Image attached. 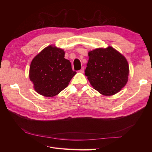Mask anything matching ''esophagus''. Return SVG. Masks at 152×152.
<instances>
[{
    "label": "esophagus",
    "mask_w": 152,
    "mask_h": 152,
    "mask_svg": "<svg viewBox=\"0 0 152 152\" xmlns=\"http://www.w3.org/2000/svg\"><path fill=\"white\" fill-rule=\"evenodd\" d=\"M84 67H82V69H81V70H80V72H81V73H83L84 72Z\"/></svg>",
    "instance_id": "1"
}]
</instances>
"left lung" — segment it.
Instances as JSON below:
<instances>
[{"label":"left lung","mask_w":152,"mask_h":152,"mask_svg":"<svg viewBox=\"0 0 152 152\" xmlns=\"http://www.w3.org/2000/svg\"><path fill=\"white\" fill-rule=\"evenodd\" d=\"M85 75L93 89L104 96L115 95L128 81L129 68L126 58L112 46L88 53Z\"/></svg>","instance_id":"8db88e82"}]
</instances>
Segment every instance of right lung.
Returning a JSON list of instances; mask_svg holds the SVG:
<instances>
[{"label":"right lung","instance_id":"right-lung-1","mask_svg":"<svg viewBox=\"0 0 152 152\" xmlns=\"http://www.w3.org/2000/svg\"><path fill=\"white\" fill-rule=\"evenodd\" d=\"M64 53L63 49L50 45L33 58L29 79L38 94L47 97L58 95L76 74L70 61L64 58Z\"/></svg>","mask_w":152,"mask_h":152}]
</instances>
